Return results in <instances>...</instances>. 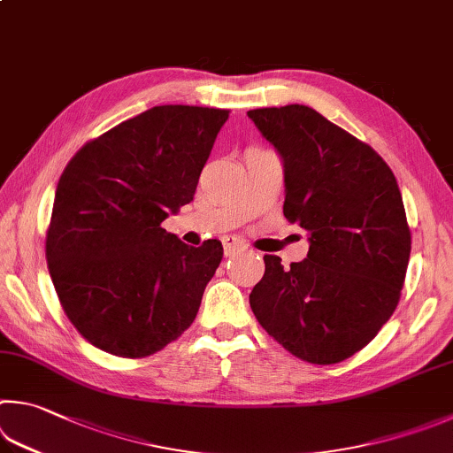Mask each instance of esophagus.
<instances>
[{"mask_svg":"<svg viewBox=\"0 0 453 453\" xmlns=\"http://www.w3.org/2000/svg\"><path fill=\"white\" fill-rule=\"evenodd\" d=\"M221 243H224V251L226 255H234V253H242L248 248H245V243L240 240V237L235 235H226L224 240H221Z\"/></svg>","mask_w":453,"mask_h":453,"instance_id":"esophagus-1","label":"esophagus"}]
</instances>
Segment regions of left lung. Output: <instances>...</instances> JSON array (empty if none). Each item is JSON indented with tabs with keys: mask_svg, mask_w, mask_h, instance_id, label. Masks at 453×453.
I'll return each instance as SVG.
<instances>
[{
	"mask_svg": "<svg viewBox=\"0 0 453 453\" xmlns=\"http://www.w3.org/2000/svg\"><path fill=\"white\" fill-rule=\"evenodd\" d=\"M248 117L283 164V213L309 234L291 267L265 255L250 305L291 355L334 365L374 339L398 305L410 229L396 178L368 144L305 104Z\"/></svg>",
	"mask_w": 453,
	"mask_h": 453,
	"instance_id": "obj_1",
	"label": "left lung"
}]
</instances>
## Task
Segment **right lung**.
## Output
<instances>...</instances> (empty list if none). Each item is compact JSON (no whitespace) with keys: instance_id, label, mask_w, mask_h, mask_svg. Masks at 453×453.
Wrapping results in <instances>:
<instances>
[{"instance_id":"add662e5","label":"right lung","mask_w":453,"mask_h":453,"mask_svg":"<svg viewBox=\"0 0 453 453\" xmlns=\"http://www.w3.org/2000/svg\"><path fill=\"white\" fill-rule=\"evenodd\" d=\"M227 111L152 106L73 156L59 178L45 255L63 311L96 349L141 358L198 315L224 255L160 227L194 200Z\"/></svg>"}]
</instances>
